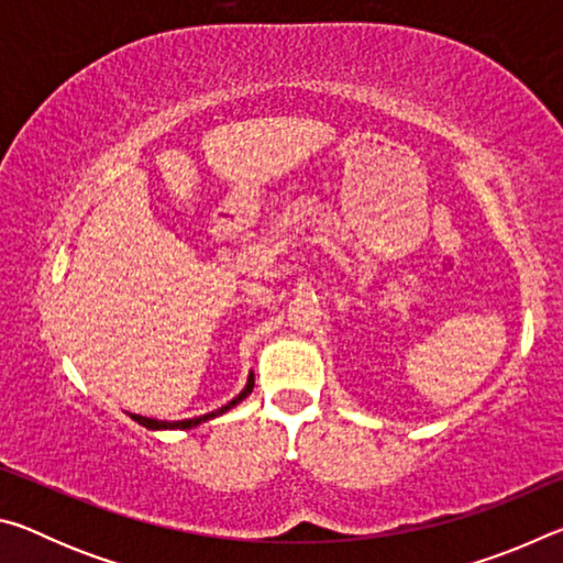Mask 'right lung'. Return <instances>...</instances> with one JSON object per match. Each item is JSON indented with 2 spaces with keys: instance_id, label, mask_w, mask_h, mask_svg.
<instances>
[{
  "instance_id": "1",
  "label": "right lung",
  "mask_w": 563,
  "mask_h": 563,
  "mask_svg": "<svg viewBox=\"0 0 563 563\" xmlns=\"http://www.w3.org/2000/svg\"><path fill=\"white\" fill-rule=\"evenodd\" d=\"M253 393V375H251V379H247V385H245V389L241 395H238L235 399H231V402H228L225 407H221V409H216V412H211V415H203V417H194V419H184V422H158V419H151V417H141V415H131L133 419H136L139 424H144V427H148V430H190V427H196V424H201V422H206V419H213V417H218V415H223V412H228V409L231 407H235L238 402H241V399H245L247 395Z\"/></svg>"
}]
</instances>
